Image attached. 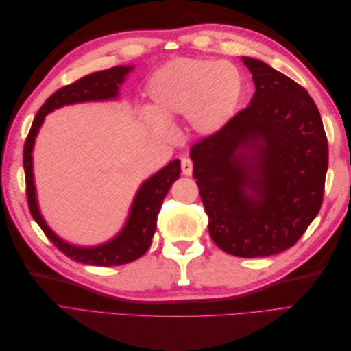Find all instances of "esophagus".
<instances>
[{
    "label": "esophagus",
    "instance_id": "1",
    "mask_svg": "<svg viewBox=\"0 0 351 351\" xmlns=\"http://www.w3.org/2000/svg\"><path fill=\"white\" fill-rule=\"evenodd\" d=\"M182 173L184 176H192L193 162H192V159H190V158H183L182 159Z\"/></svg>",
    "mask_w": 351,
    "mask_h": 351
}]
</instances>
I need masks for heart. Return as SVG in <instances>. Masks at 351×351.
<instances>
[{
  "label": "heart",
  "mask_w": 351,
  "mask_h": 351,
  "mask_svg": "<svg viewBox=\"0 0 351 351\" xmlns=\"http://www.w3.org/2000/svg\"><path fill=\"white\" fill-rule=\"evenodd\" d=\"M241 92V73L228 61H171L146 83L147 124L158 136H167L168 124L186 115L193 132L210 136L231 120Z\"/></svg>",
  "instance_id": "heart-1"
}]
</instances>
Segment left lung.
Here are the masks:
<instances>
[{
	"mask_svg": "<svg viewBox=\"0 0 351 351\" xmlns=\"http://www.w3.org/2000/svg\"><path fill=\"white\" fill-rule=\"evenodd\" d=\"M256 92L190 149L210 239L239 258L293 247L324 200L328 141L307 90L263 61L241 57Z\"/></svg>",
	"mask_w": 351,
	"mask_h": 351,
	"instance_id": "left-lung-1",
	"label": "left lung"
}]
</instances>
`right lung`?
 <instances>
[{
  "instance_id": "add662e5",
  "label": "right lung",
  "mask_w": 351,
  "mask_h": 351,
  "mask_svg": "<svg viewBox=\"0 0 351 351\" xmlns=\"http://www.w3.org/2000/svg\"><path fill=\"white\" fill-rule=\"evenodd\" d=\"M130 70H133V67L119 66L92 73L52 93L35 115L23 149L26 196L32 217H34L38 226L45 232V236L52 241V244L60 252L64 253L67 258L80 263L95 265V267H115V265L129 263L143 256L146 250L149 249L162 200L165 199L169 187L180 177V171H182L180 169V161L174 159L162 169H159L151 178H147L141 189L137 190V195L130 208L129 219H127L119 236L105 244H101V246L79 247L61 240L57 234H54L40 215L34 183L32 151H34L35 137L39 127L44 123L47 114L70 104L117 98L125 74Z\"/></svg>"
}]
</instances>
